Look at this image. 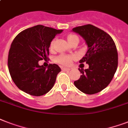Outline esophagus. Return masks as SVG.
<instances>
[{"label": "esophagus", "mask_w": 128, "mask_h": 128, "mask_svg": "<svg viewBox=\"0 0 128 128\" xmlns=\"http://www.w3.org/2000/svg\"><path fill=\"white\" fill-rule=\"evenodd\" d=\"M62 70H64V71H69V70H70V68H62Z\"/></svg>", "instance_id": "1"}]
</instances>
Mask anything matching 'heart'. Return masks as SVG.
Returning a JSON list of instances; mask_svg holds the SVG:
<instances>
[{
    "instance_id": "b5f03b06",
    "label": "heart",
    "mask_w": 128,
    "mask_h": 128,
    "mask_svg": "<svg viewBox=\"0 0 128 128\" xmlns=\"http://www.w3.org/2000/svg\"><path fill=\"white\" fill-rule=\"evenodd\" d=\"M67 40H68V43L72 42L74 41H79V38L77 35L74 34H70L68 35L67 36ZM54 41H52L50 43V48L52 49L53 46H54ZM76 59V56L74 55H66V54H60V56H58L57 58H56V62L60 63V64L64 65V66H69L70 64H71L72 62L74 60Z\"/></svg>"
}]
</instances>
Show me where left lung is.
<instances>
[{
    "label": "left lung",
    "instance_id": "1",
    "mask_svg": "<svg viewBox=\"0 0 128 128\" xmlns=\"http://www.w3.org/2000/svg\"><path fill=\"white\" fill-rule=\"evenodd\" d=\"M72 31L85 40L88 48L80 63L86 62L89 65L86 70L78 69L82 74L74 84L82 92L94 94L107 87L116 72L117 48L108 34L93 25L77 26Z\"/></svg>",
    "mask_w": 128,
    "mask_h": 128
}]
</instances>
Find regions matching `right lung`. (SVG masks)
Here are the masks:
<instances>
[{
  "label": "right lung",
  "mask_w": 128,
  "mask_h": 128,
  "mask_svg": "<svg viewBox=\"0 0 128 128\" xmlns=\"http://www.w3.org/2000/svg\"><path fill=\"white\" fill-rule=\"evenodd\" d=\"M62 31L37 25L22 31L13 40L8 67L13 82L22 91L40 96L54 86L60 68L53 64L46 68L38 62L48 58L50 43Z\"/></svg>",
  "instance_id": "add662e5"
}]
</instances>
